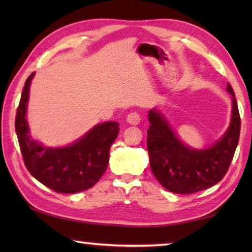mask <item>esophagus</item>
Returning <instances> with one entry per match:
<instances>
[{
  "label": "esophagus",
  "instance_id": "esophagus-1",
  "mask_svg": "<svg viewBox=\"0 0 252 252\" xmlns=\"http://www.w3.org/2000/svg\"><path fill=\"white\" fill-rule=\"evenodd\" d=\"M140 120H141V116H140V113L136 112V111H133V112L129 113L126 117V121L129 122L130 125H133V126L139 125Z\"/></svg>",
  "mask_w": 252,
  "mask_h": 252
}]
</instances>
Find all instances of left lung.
Wrapping results in <instances>:
<instances>
[{"mask_svg":"<svg viewBox=\"0 0 252 252\" xmlns=\"http://www.w3.org/2000/svg\"><path fill=\"white\" fill-rule=\"evenodd\" d=\"M227 90L232 95L231 123L223 138L206 150L186 147L159 112H149L150 168L167 190L180 194L198 192L215 186L228 172L240 136L241 120L231 85L228 84Z\"/></svg>","mask_w":252,"mask_h":252,"instance_id":"obj_1","label":"left lung"}]
</instances>
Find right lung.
<instances>
[{
	"label": "right lung",
	"mask_w": 252,
	"mask_h": 252,
	"mask_svg": "<svg viewBox=\"0 0 252 252\" xmlns=\"http://www.w3.org/2000/svg\"><path fill=\"white\" fill-rule=\"evenodd\" d=\"M34 73L25 81L16 110L15 131L29 172L58 193H75L90 189L103 176L109 163L111 144L119 134L118 122L95 126L72 146L44 148L31 138L25 114L29 88Z\"/></svg>",
	"instance_id": "right-lung-1"
}]
</instances>
